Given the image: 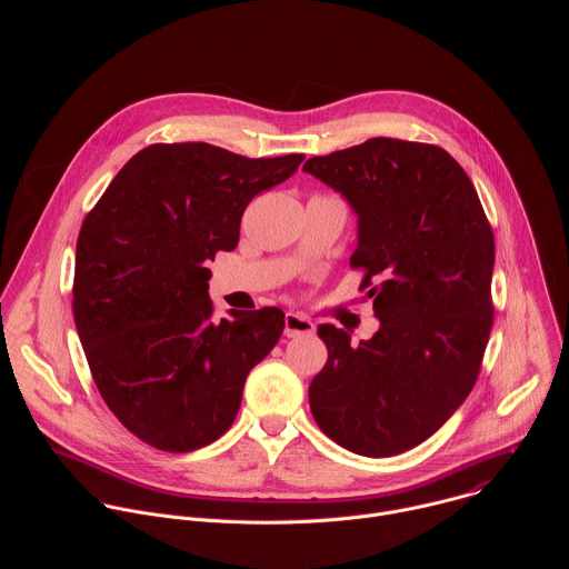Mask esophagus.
Here are the masks:
<instances>
[{"label": "esophagus", "instance_id": "esophagus-1", "mask_svg": "<svg viewBox=\"0 0 569 569\" xmlns=\"http://www.w3.org/2000/svg\"><path fill=\"white\" fill-rule=\"evenodd\" d=\"M283 327H286L283 331H286L288 338H299V336H310V333H315V323H312L308 317L299 315V312H286Z\"/></svg>", "mask_w": 569, "mask_h": 569}]
</instances>
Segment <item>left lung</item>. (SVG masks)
I'll return each instance as SVG.
<instances>
[{
    "label": "left lung",
    "instance_id": "obj_1",
    "mask_svg": "<svg viewBox=\"0 0 569 569\" xmlns=\"http://www.w3.org/2000/svg\"><path fill=\"white\" fill-rule=\"evenodd\" d=\"M303 171L358 218L362 268L380 327L351 336L319 323L329 360L308 387L310 412L342 448L391 457L432 437L470 393L493 327L496 242L477 191L437 146L373 137L310 157Z\"/></svg>",
    "mask_w": 569,
    "mask_h": 569
}]
</instances>
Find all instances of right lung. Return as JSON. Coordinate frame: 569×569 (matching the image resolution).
I'll return each mask as SVG.
<instances>
[{
  "mask_svg": "<svg viewBox=\"0 0 569 569\" xmlns=\"http://www.w3.org/2000/svg\"><path fill=\"white\" fill-rule=\"evenodd\" d=\"M301 159L154 143L80 227L76 331L108 408L152 448L191 452L224 435L248 373L279 342L274 306L213 317L207 261L238 246L250 200L286 182Z\"/></svg>",
  "mask_w": 569,
  "mask_h": 569,
  "instance_id": "add662e5",
  "label": "right lung"
}]
</instances>
